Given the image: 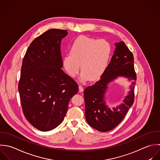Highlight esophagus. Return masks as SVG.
<instances>
[{"mask_svg": "<svg viewBox=\"0 0 160 160\" xmlns=\"http://www.w3.org/2000/svg\"><path fill=\"white\" fill-rule=\"evenodd\" d=\"M78 88H79V92H83V88L82 86L79 85V86H78Z\"/></svg>", "mask_w": 160, "mask_h": 160, "instance_id": "1", "label": "esophagus"}]
</instances>
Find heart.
Here are the masks:
<instances>
[{"label": "heart", "instance_id": "obj_1", "mask_svg": "<svg viewBox=\"0 0 160 160\" xmlns=\"http://www.w3.org/2000/svg\"><path fill=\"white\" fill-rule=\"evenodd\" d=\"M112 55V46L105 40L87 36L77 37L70 46V53L62 58V65L71 77L75 76L80 68L81 81L99 78L106 70Z\"/></svg>", "mask_w": 160, "mask_h": 160}]
</instances>
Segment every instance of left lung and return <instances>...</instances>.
Returning <instances> with one entry per match:
<instances>
[{
  "label": "left lung",
  "mask_w": 160,
  "mask_h": 160,
  "mask_svg": "<svg viewBox=\"0 0 160 160\" xmlns=\"http://www.w3.org/2000/svg\"><path fill=\"white\" fill-rule=\"evenodd\" d=\"M115 46L110 62L100 79L94 85L87 87L83 92L87 122L91 127L101 132H107L115 128L134 102L137 75L133 55L123 42H117ZM120 77L131 82L130 90L123 103L110 109L106 95L109 84Z\"/></svg>",
  "instance_id": "8db88e82"
}]
</instances>
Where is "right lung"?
I'll return each instance as SVG.
<instances>
[{
    "mask_svg": "<svg viewBox=\"0 0 160 160\" xmlns=\"http://www.w3.org/2000/svg\"><path fill=\"white\" fill-rule=\"evenodd\" d=\"M67 30L50 29L29 45L22 61L18 92L23 114L42 132L50 131L63 120L78 84L62 70L60 44Z\"/></svg>",
    "mask_w": 160,
    "mask_h": 160,
    "instance_id": "1",
    "label": "right lung"
}]
</instances>
